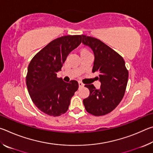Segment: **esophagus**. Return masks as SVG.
<instances>
[{
	"mask_svg": "<svg viewBox=\"0 0 153 153\" xmlns=\"http://www.w3.org/2000/svg\"><path fill=\"white\" fill-rule=\"evenodd\" d=\"M78 84H79V88H82V87H84V84H83V83L82 82H78Z\"/></svg>",
	"mask_w": 153,
	"mask_h": 153,
	"instance_id": "1",
	"label": "esophagus"
}]
</instances>
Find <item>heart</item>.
Masks as SVG:
<instances>
[{
	"label": "heart",
	"mask_w": 153,
	"mask_h": 153,
	"mask_svg": "<svg viewBox=\"0 0 153 153\" xmlns=\"http://www.w3.org/2000/svg\"><path fill=\"white\" fill-rule=\"evenodd\" d=\"M89 51H88L87 50H86V49H84V50L82 51V53H88Z\"/></svg>",
	"instance_id": "b5f03b06"
}]
</instances>
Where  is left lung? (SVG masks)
Masks as SVG:
<instances>
[{
	"mask_svg": "<svg viewBox=\"0 0 153 153\" xmlns=\"http://www.w3.org/2000/svg\"><path fill=\"white\" fill-rule=\"evenodd\" d=\"M82 43L90 46L94 54L93 73L98 74L101 83L97 89L93 84H86L89 97L83 100L88 113L95 116L109 113L120 104L125 94L128 71L122 56L97 38L82 35Z\"/></svg>",
	"mask_w": 153,
	"mask_h": 153,
	"instance_id": "obj_1",
	"label": "left lung"
}]
</instances>
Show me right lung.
Segmentation results:
<instances>
[{
    "mask_svg": "<svg viewBox=\"0 0 153 153\" xmlns=\"http://www.w3.org/2000/svg\"><path fill=\"white\" fill-rule=\"evenodd\" d=\"M82 42V36L56 38L33 56L28 65L26 85L30 98L46 115L60 116L67 112L70 100L78 89L76 80L65 82L57 77L67 56Z\"/></svg>",
    "mask_w": 153,
    "mask_h": 153,
    "instance_id": "1",
    "label": "right lung"
}]
</instances>
